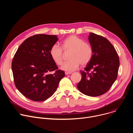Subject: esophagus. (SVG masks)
I'll list each match as a JSON object with an SVG mask.
<instances>
[{
    "instance_id": "1",
    "label": "esophagus",
    "mask_w": 133,
    "mask_h": 133,
    "mask_svg": "<svg viewBox=\"0 0 133 133\" xmlns=\"http://www.w3.org/2000/svg\"><path fill=\"white\" fill-rule=\"evenodd\" d=\"M71 72H65V75H69V74H71Z\"/></svg>"
}]
</instances>
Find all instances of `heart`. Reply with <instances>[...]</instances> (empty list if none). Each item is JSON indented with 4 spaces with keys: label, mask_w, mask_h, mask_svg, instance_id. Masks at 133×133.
<instances>
[{
    "label": "heart",
    "mask_w": 133,
    "mask_h": 133,
    "mask_svg": "<svg viewBox=\"0 0 133 133\" xmlns=\"http://www.w3.org/2000/svg\"><path fill=\"white\" fill-rule=\"evenodd\" d=\"M63 51L69 52L67 57L69 60L62 65L61 68L68 72L74 71L80 64L82 66L87 65L93 55L91 45L75 35H71L65 38L62 43V48L57 44L51 47L49 54L56 65L60 66L63 63Z\"/></svg>",
    "instance_id": "heart-1"
}]
</instances>
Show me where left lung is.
Here are the masks:
<instances>
[{
	"mask_svg": "<svg viewBox=\"0 0 133 133\" xmlns=\"http://www.w3.org/2000/svg\"><path fill=\"white\" fill-rule=\"evenodd\" d=\"M89 42L93 49L92 57L84 70L77 84L79 90L92 97L104 94L117 77L119 59L115 48L106 38L90 33Z\"/></svg>",
	"mask_w": 133,
	"mask_h": 133,
	"instance_id": "8db88e82",
	"label": "left lung"
}]
</instances>
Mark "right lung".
<instances>
[{
	"label": "right lung",
	"mask_w": 133,
	"mask_h": 133,
	"mask_svg": "<svg viewBox=\"0 0 133 133\" xmlns=\"http://www.w3.org/2000/svg\"><path fill=\"white\" fill-rule=\"evenodd\" d=\"M57 36L37 34L27 38L18 47L11 63L15 85L24 96L35 102L44 101L51 96L64 71L52 59L51 47ZM54 71V73H50Z\"/></svg>",
	"instance_id": "obj_1"
}]
</instances>
